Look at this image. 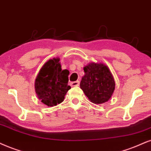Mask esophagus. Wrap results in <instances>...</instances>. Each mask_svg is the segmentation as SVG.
I'll use <instances>...</instances> for the list:
<instances>
[{"instance_id": "1", "label": "esophagus", "mask_w": 151, "mask_h": 151, "mask_svg": "<svg viewBox=\"0 0 151 151\" xmlns=\"http://www.w3.org/2000/svg\"><path fill=\"white\" fill-rule=\"evenodd\" d=\"M71 86H79V81H76L71 82Z\"/></svg>"}]
</instances>
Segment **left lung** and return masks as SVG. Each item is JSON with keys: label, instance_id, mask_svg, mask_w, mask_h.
<instances>
[{"label": "left lung", "instance_id": "1", "mask_svg": "<svg viewBox=\"0 0 151 151\" xmlns=\"http://www.w3.org/2000/svg\"><path fill=\"white\" fill-rule=\"evenodd\" d=\"M85 75L82 77L80 88L95 104L106 102L111 97L115 82L107 66L91 63L83 68Z\"/></svg>", "mask_w": 151, "mask_h": 151}]
</instances>
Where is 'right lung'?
Masks as SVG:
<instances>
[{"mask_svg": "<svg viewBox=\"0 0 151 151\" xmlns=\"http://www.w3.org/2000/svg\"><path fill=\"white\" fill-rule=\"evenodd\" d=\"M60 58L50 59L42 66L35 79L36 94L41 102L49 106H56L64 100L71 88L68 83L69 71L62 70Z\"/></svg>", "mask_w": 151, "mask_h": 151, "instance_id": "add662e5", "label": "right lung"}]
</instances>
